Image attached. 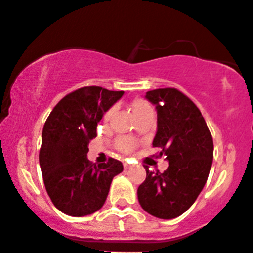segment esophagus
<instances>
[{"label": "esophagus", "instance_id": "34e87169", "mask_svg": "<svg viewBox=\"0 0 253 253\" xmlns=\"http://www.w3.org/2000/svg\"><path fill=\"white\" fill-rule=\"evenodd\" d=\"M124 168H125V169H131V165H129L128 164V163H124Z\"/></svg>", "mask_w": 253, "mask_h": 253}]
</instances>
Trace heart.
<instances>
[{
	"label": "heart",
	"mask_w": 253,
	"mask_h": 253,
	"mask_svg": "<svg viewBox=\"0 0 253 253\" xmlns=\"http://www.w3.org/2000/svg\"><path fill=\"white\" fill-rule=\"evenodd\" d=\"M132 109H133V112L134 115H136V117L141 116V115L145 114V112L152 111V108H150L149 104H148L145 100H143V99H137V100H134L133 103H132ZM111 114H112V109H109V110L104 114V117H103L104 121L108 122L109 119H110ZM115 144H116L117 149H120L121 152L129 153L133 150L134 147H136V141H134L133 138H129V137H119V138L116 139V142H115Z\"/></svg>",
	"instance_id": "b5f03b06"
}]
</instances>
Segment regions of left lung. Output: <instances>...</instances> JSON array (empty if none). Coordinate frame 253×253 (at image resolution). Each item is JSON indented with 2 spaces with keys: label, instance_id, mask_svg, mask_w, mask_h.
<instances>
[{
  "label": "left lung",
  "instance_id": "left-lung-1",
  "mask_svg": "<svg viewBox=\"0 0 253 253\" xmlns=\"http://www.w3.org/2000/svg\"><path fill=\"white\" fill-rule=\"evenodd\" d=\"M145 99L155 105L158 129L153 147L162 148L169 167L164 172L150 171L138 187L139 205L160 219L185 213L205 187L211 163L213 138L200 109L175 88L147 91Z\"/></svg>",
  "mask_w": 253,
  "mask_h": 253
}]
</instances>
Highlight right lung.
I'll list each match as a JSON object with an SVG mask.
<instances>
[{"mask_svg":"<svg viewBox=\"0 0 253 253\" xmlns=\"http://www.w3.org/2000/svg\"><path fill=\"white\" fill-rule=\"evenodd\" d=\"M124 95L101 86H84L61 99L42 128L39 163L48 197L58 211L84 216L105 203L112 178L124 170L109 158L93 164L86 158L103 115Z\"/></svg>","mask_w":253,"mask_h":253,"instance_id":"add662e5","label":"right lung"}]
</instances>
